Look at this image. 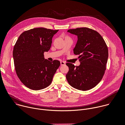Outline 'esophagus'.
<instances>
[{
    "label": "esophagus",
    "mask_w": 125,
    "mask_h": 125,
    "mask_svg": "<svg viewBox=\"0 0 125 125\" xmlns=\"http://www.w3.org/2000/svg\"><path fill=\"white\" fill-rule=\"evenodd\" d=\"M60 64H61V66H63V65H64L65 64V62L64 61H61Z\"/></svg>",
    "instance_id": "esophagus-1"
}]
</instances>
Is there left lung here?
Returning a JSON list of instances; mask_svg holds the SVG:
<instances>
[{
    "instance_id": "left-lung-1",
    "label": "left lung",
    "mask_w": 125,
    "mask_h": 125,
    "mask_svg": "<svg viewBox=\"0 0 125 125\" xmlns=\"http://www.w3.org/2000/svg\"><path fill=\"white\" fill-rule=\"evenodd\" d=\"M67 31L78 36L73 50L75 54L79 55L81 63L79 66L66 63L69 67L67 81L77 90H91L101 81L105 73L108 57L107 46L101 35L92 29L79 28Z\"/></svg>"
}]
</instances>
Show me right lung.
Instances as JSON below:
<instances>
[{"label":"right lung","instance_id":"right-lung-1","mask_svg":"<svg viewBox=\"0 0 125 125\" xmlns=\"http://www.w3.org/2000/svg\"><path fill=\"white\" fill-rule=\"evenodd\" d=\"M58 31L44 28L26 31L14 46L13 56L17 75L31 90L38 91L48 86L60 65L58 60L51 62L44 58V52L50 49L52 37Z\"/></svg>","mask_w":125,"mask_h":125}]
</instances>
